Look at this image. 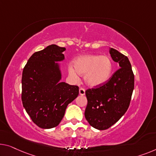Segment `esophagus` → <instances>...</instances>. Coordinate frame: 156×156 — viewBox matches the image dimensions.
Instances as JSON below:
<instances>
[{
	"label": "esophagus",
	"instance_id": "1",
	"mask_svg": "<svg viewBox=\"0 0 156 156\" xmlns=\"http://www.w3.org/2000/svg\"><path fill=\"white\" fill-rule=\"evenodd\" d=\"M85 89H83V87H80V89H79V94L83 96V95H85Z\"/></svg>",
	"mask_w": 156,
	"mask_h": 156
}]
</instances>
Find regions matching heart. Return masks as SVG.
Here are the masks:
<instances>
[{"label": "heart", "mask_w": 156, "mask_h": 156, "mask_svg": "<svg viewBox=\"0 0 156 156\" xmlns=\"http://www.w3.org/2000/svg\"><path fill=\"white\" fill-rule=\"evenodd\" d=\"M74 67L69 65V73L78 80L79 75L85 76V82L92 87H98L107 82L113 71V63L106 56L88 55L81 56L74 62Z\"/></svg>", "instance_id": "b5f03b06"}]
</instances>
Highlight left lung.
<instances>
[{"label":"left lung","mask_w":156,"mask_h":156,"mask_svg":"<svg viewBox=\"0 0 156 156\" xmlns=\"http://www.w3.org/2000/svg\"><path fill=\"white\" fill-rule=\"evenodd\" d=\"M119 64L107 82L85 91L87 105L85 117L92 127L104 130L120 120L128 108L134 86V76L128 58L113 48L109 50Z\"/></svg>","instance_id":"1"}]
</instances>
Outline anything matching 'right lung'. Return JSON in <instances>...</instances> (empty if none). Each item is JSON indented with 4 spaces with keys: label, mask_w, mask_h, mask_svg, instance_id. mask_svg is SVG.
I'll list each match as a JSON object with an SVG mask.
<instances>
[{
    "label": "right lung",
    "mask_w": 156,
    "mask_h": 156,
    "mask_svg": "<svg viewBox=\"0 0 156 156\" xmlns=\"http://www.w3.org/2000/svg\"><path fill=\"white\" fill-rule=\"evenodd\" d=\"M66 50L51 45L31 55L25 65L22 78V101L25 110L37 126L50 129L57 126L65 111L79 94L77 85L59 82V64Z\"/></svg>",
    "instance_id": "1"
}]
</instances>
